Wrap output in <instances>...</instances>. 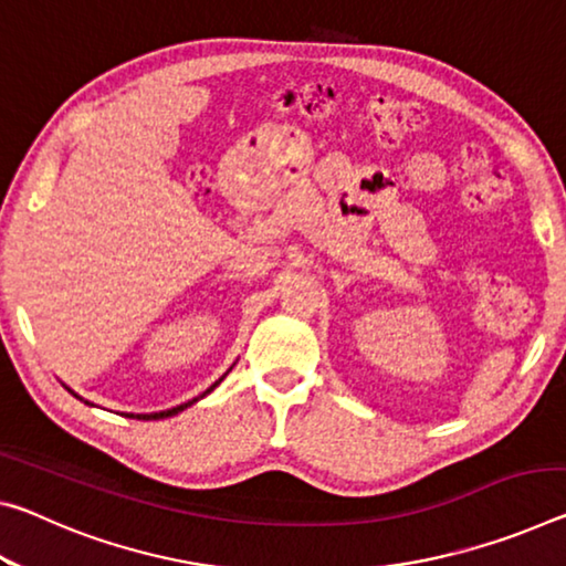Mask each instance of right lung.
Listing matches in <instances>:
<instances>
[{"instance_id": "1", "label": "right lung", "mask_w": 566, "mask_h": 566, "mask_svg": "<svg viewBox=\"0 0 566 566\" xmlns=\"http://www.w3.org/2000/svg\"><path fill=\"white\" fill-rule=\"evenodd\" d=\"M229 370H231V367H229ZM227 370V373H229ZM227 373H223L221 375V378L217 380V382H213L211 385V388L209 390H206V392H201V396L199 398H193V400H188V402H181V406H176V408H168V410H158V412H138V416H133V412H125V418H143V420H160V418H170V416H176V412H181V410H186V408H191L193 406V402H199L201 398H206V396H209V392L213 390V388H217V385L223 380V378H227ZM70 390V388H67ZM70 392H73V390H70ZM73 396L75 398H80L77 396V392H73ZM80 400H83V398H80ZM85 402V406H93V402H90V400H83Z\"/></svg>"}]
</instances>
